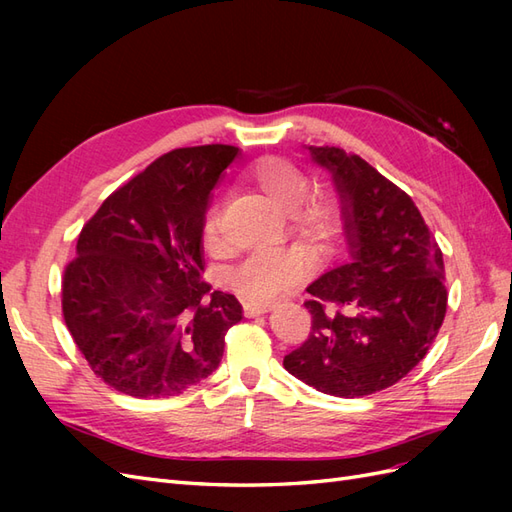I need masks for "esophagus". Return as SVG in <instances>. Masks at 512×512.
Returning <instances> with one entry per match:
<instances>
[{"mask_svg": "<svg viewBox=\"0 0 512 512\" xmlns=\"http://www.w3.org/2000/svg\"><path fill=\"white\" fill-rule=\"evenodd\" d=\"M271 309V305L267 303H250V301H243V314L247 318H256L260 314H267Z\"/></svg>", "mask_w": 512, "mask_h": 512, "instance_id": "esophagus-1", "label": "esophagus"}]
</instances>
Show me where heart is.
Wrapping results in <instances>:
<instances>
[{"instance_id": "heart-1", "label": "heart", "mask_w": 512, "mask_h": 512, "mask_svg": "<svg viewBox=\"0 0 512 512\" xmlns=\"http://www.w3.org/2000/svg\"><path fill=\"white\" fill-rule=\"evenodd\" d=\"M250 188L286 213V222L294 235L305 239L327 237L335 218V205L327 196H305L307 177L301 170L280 158H265L250 168ZM222 207L211 203L200 226V241L209 254H220L222 241ZM303 262L286 252H256L241 260L226 273V284L241 299L250 303H269L284 288L297 284L303 277Z\"/></svg>"}]
</instances>
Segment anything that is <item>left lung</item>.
Listing matches in <instances>:
<instances>
[{
    "label": "left lung",
    "mask_w": 512,
    "mask_h": 512,
    "mask_svg": "<svg viewBox=\"0 0 512 512\" xmlns=\"http://www.w3.org/2000/svg\"><path fill=\"white\" fill-rule=\"evenodd\" d=\"M333 175L350 260L307 286L312 331L288 374L335 397L389 389L431 348L446 314L442 252L414 200L363 158L305 147Z\"/></svg>",
    "instance_id": "obj_1"
}]
</instances>
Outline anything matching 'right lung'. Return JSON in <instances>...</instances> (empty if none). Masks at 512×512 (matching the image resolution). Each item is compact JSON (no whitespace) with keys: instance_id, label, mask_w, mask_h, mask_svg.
I'll return each instance as SVG.
<instances>
[{"instance_id":"add662e5","label":"right lung","mask_w":512,"mask_h":512,"mask_svg":"<svg viewBox=\"0 0 512 512\" xmlns=\"http://www.w3.org/2000/svg\"><path fill=\"white\" fill-rule=\"evenodd\" d=\"M237 153L230 145L168 151L81 230L61 309L94 374L123 395L175 397L203 382L222 361L226 331L243 318L235 294L200 280V226Z\"/></svg>"}]
</instances>
